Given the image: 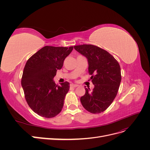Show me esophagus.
Segmentation results:
<instances>
[{
  "label": "esophagus",
  "instance_id": "obj_1",
  "mask_svg": "<svg viewBox=\"0 0 150 150\" xmlns=\"http://www.w3.org/2000/svg\"><path fill=\"white\" fill-rule=\"evenodd\" d=\"M78 85L74 84H71L70 85V87H71V88H76V87H78Z\"/></svg>",
  "mask_w": 150,
  "mask_h": 150
}]
</instances>
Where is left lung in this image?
<instances>
[{
  "label": "left lung",
  "instance_id": "8db88e82",
  "mask_svg": "<svg viewBox=\"0 0 150 150\" xmlns=\"http://www.w3.org/2000/svg\"><path fill=\"white\" fill-rule=\"evenodd\" d=\"M74 47L88 59V72L94 85L92 91L85 86L86 93L81 98V103L88 111L101 113L111 105L117 94L121 80L120 66L111 54L94 45Z\"/></svg>",
  "mask_w": 150,
  "mask_h": 150
}]
</instances>
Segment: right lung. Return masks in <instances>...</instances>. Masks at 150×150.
Segmentation results:
<instances>
[{
  "instance_id": "right-lung-1",
  "label": "right lung",
  "mask_w": 150,
  "mask_h": 150,
  "mask_svg": "<svg viewBox=\"0 0 150 150\" xmlns=\"http://www.w3.org/2000/svg\"><path fill=\"white\" fill-rule=\"evenodd\" d=\"M72 49L73 46H46L26 62L21 80L24 96L31 110L40 116L51 118L62 110L69 83L65 81L58 86L53 78Z\"/></svg>"
}]
</instances>
